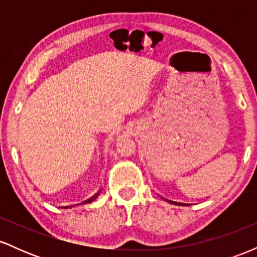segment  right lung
Returning <instances> with one entry per match:
<instances>
[{"instance_id":"obj_1","label":"right lung","mask_w":257,"mask_h":257,"mask_svg":"<svg viewBox=\"0 0 257 257\" xmlns=\"http://www.w3.org/2000/svg\"><path fill=\"white\" fill-rule=\"evenodd\" d=\"M99 193H100V192H98V193H96V194H95V196H93V197H91V198H90V199H88V200H87V202H85V203H90V202H93V200H94V199H95V198H96V197H98V196H99Z\"/></svg>"}]
</instances>
